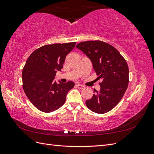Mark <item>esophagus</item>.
Returning <instances> with one entry per match:
<instances>
[{
    "label": "esophagus",
    "mask_w": 154,
    "mask_h": 154,
    "mask_svg": "<svg viewBox=\"0 0 154 154\" xmlns=\"http://www.w3.org/2000/svg\"><path fill=\"white\" fill-rule=\"evenodd\" d=\"M76 87L78 88H80V89H83V88H84L85 87L82 85H80V84H76Z\"/></svg>",
    "instance_id": "esophagus-1"
}]
</instances>
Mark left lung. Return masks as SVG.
I'll list each match as a JSON object with an SVG mask.
<instances>
[{"label":"left lung","mask_w":154,"mask_h":154,"mask_svg":"<svg viewBox=\"0 0 154 154\" xmlns=\"http://www.w3.org/2000/svg\"><path fill=\"white\" fill-rule=\"evenodd\" d=\"M76 48L83 51L92 63L97 77L101 80L100 90L94 89L92 98L85 101L94 112L105 114L117 105L127 91L129 70L127 62L113 46L100 40L79 43Z\"/></svg>","instance_id":"obj_1"}]
</instances>
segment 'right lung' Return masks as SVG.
Listing matches in <instances>:
<instances>
[{"mask_svg":"<svg viewBox=\"0 0 154 154\" xmlns=\"http://www.w3.org/2000/svg\"><path fill=\"white\" fill-rule=\"evenodd\" d=\"M75 45L76 42L45 45L34 51L27 58L22 74L23 89L39 110L49 113L60 108L68 92L74 87L72 82L58 84L54 79Z\"/></svg>","mask_w":154,"mask_h":154,"instance_id":"right-lung-1","label":"right lung"}]
</instances>
